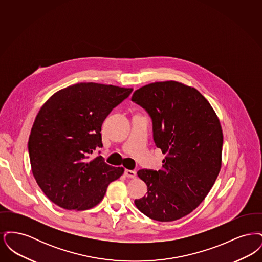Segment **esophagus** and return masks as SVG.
Segmentation results:
<instances>
[{"label": "esophagus", "mask_w": 262, "mask_h": 262, "mask_svg": "<svg viewBox=\"0 0 262 262\" xmlns=\"http://www.w3.org/2000/svg\"><path fill=\"white\" fill-rule=\"evenodd\" d=\"M125 176L126 178L134 179V178H136V176H137V172H136V171H133V170H125Z\"/></svg>", "instance_id": "1"}]
</instances>
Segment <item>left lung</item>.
Masks as SVG:
<instances>
[{
    "instance_id": "obj_1",
    "label": "left lung",
    "mask_w": 262,
    "mask_h": 262,
    "mask_svg": "<svg viewBox=\"0 0 262 262\" xmlns=\"http://www.w3.org/2000/svg\"><path fill=\"white\" fill-rule=\"evenodd\" d=\"M132 100L149 114L155 144L166 154L159 171L137 172L147 195L135 204L153 220H178L200 205L220 172V121L199 90L174 80L144 85Z\"/></svg>"
}]
</instances>
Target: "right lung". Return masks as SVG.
Returning a JSON list of instances; mask_svg holds the SVG:
<instances>
[{"mask_svg":"<svg viewBox=\"0 0 262 262\" xmlns=\"http://www.w3.org/2000/svg\"><path fill=\"white\" fill-rule=\"evenodd\" d=\"M133 88L80 82L61 89L41 107L28 152L32 174L45 195L68 210H88L103 200L109 184L124 174L102 156L101 126Z\"/></svg>","mask_w":262,"mask_h":262,"instance_id":"right-lung-1","label":"right lung"}]
</instances>
